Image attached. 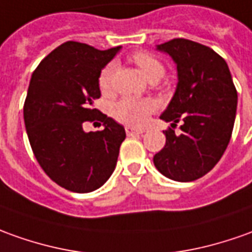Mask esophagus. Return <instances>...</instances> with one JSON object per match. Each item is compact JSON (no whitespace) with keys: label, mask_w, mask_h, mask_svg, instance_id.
<instances>
[{"label":"esophagus","mask_w":252,"mask_h":252,"mask_svg":"<svg viewBox=\"0 0 252 252\" xmlns=\"http://www.w3.org/2000/svg\"><path fill=\"white\" fill-rule=\"evenodd\" d=\"M126 133H127V136H133V134H141V133H144V130L143 129H134V127L126 126Z\"/></svg>","instance_id":"obj_1"}]
</instances>
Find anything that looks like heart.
Segmentation results:
<instances>
[{
	"label": "heart",
	"instance_id": "heart-1",
	"mask_svg": "<svg viewBox=\"0 0 252 252\" xmlns=\"http://www.w3.org/2000/svg\"><path fill=\"white\" fill-rule=\"evenodd\" d=\"M131 59L149 81H158L164 74L163 64L148 52H137ZM114 74H115V65L112 63L107 64L103 70L100 71L97 82L103 93H111L112 86H114ZM154 108H155V104L148 98L125 97L112 105L111 112L118 122L125 123L127 126H141L149 114L154 111Z\"/></svg>",
	"mask_w": 252,
	"mask_h": 252
}]
</instances>
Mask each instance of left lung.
Instances as JSON below:
<instances>
[{
	"mask_svg": "<svg viewBox=\"0 0 252 252\" xmlns=\"http://www.w3.org/2000/svg\"><path fill=\"white\" fill-rule=\"evenodd\" d=\"M177 64L178 85L160 118L173 122L164 130L166 144L154 164L163 176L180 182L195 181L220 162L235 125L237 90L226 62L217 52L185 38L158 45ZM180 120L182 133L174 127Z\"/></svg>",
	"mask_w": 252,
	"mask_h": 252,
	"instance_id": "8db88e82",
	"label": "left lung"
}]
</instances>
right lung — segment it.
I'll use <instances>...</instances> for the list:
<instances>
[{
	"mask_svg": "<svg viewBox=\"0 0 252 252\" xmlns=\"http://www.w3.org/2000/svg\"><path fill=\"white\" fill-rule=\"evenodd\" d=\"M119 49L68 41L52 50L31 75L23 107L31 149L46 176L71 192L100 188L115 170L126 138L123 126L93 108L101 96L98 74ZM93 120L104 129L86 133L83 123Z\"/></svg>",
	"mask_w": 252,
	"mask_h": 252,
	"instance_id": "add662e5",
	"label": "right lung"
}]
</instances>
